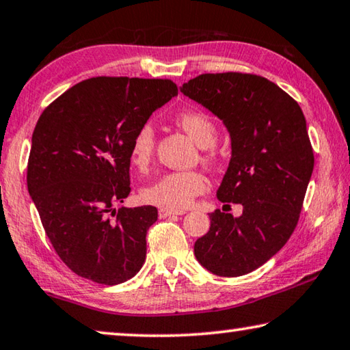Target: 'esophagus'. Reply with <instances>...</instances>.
<instances>
[{
  "label": "esophagus",
  "instance_id": "1",
  "mask_svg": "<svg viewBox=\"0 0 350 350\" xmlns=\"http://www.w3.org/2000/svg\"><path fill=\"white\" fill-rule=\"evenodd\" d=\"M185 211H170V209H159V219H165V217H174V215H183Z\"/></svg>",
  "mask_w": 350,
  "mask_h": 350
}]
</instances>
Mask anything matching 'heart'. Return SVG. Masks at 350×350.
<instances>
[{
    "mask_svg": "<svg viewBox=\"0 0 350 350\" xmlns=\"http://www.w3.org/2000/svg\"><path fill=\"white\" fill-rule=\"evenodd\" d=\"M175 124L189 135L198 147L211 148L217 141V125L208 113L200 110H185L175 116ZM154 150V130L152 124H142L135 131L130 142V161L135 167L144 170L148 167ZM214 153L204 157L206 161H213ZM208 181L198 170L169 172L159 176L152 185L141 191V197L146 203L158 206L163 209L181 211L189 208L198 196L206 191Z\"/></svg>",
    "mask_w": 350,
    "mask_h": 350,
    "instance_id": "obj_1",
    "label": "heart"
}]
</instances>
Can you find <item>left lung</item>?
<instances>
[{
  "label": "left lung",
  "instance_id": "left-lung-1",
  "mask_svg": "<svg viewBox=\"0 0 350 350\" xmlns=\"http://www.w3.org/2000/svg\"><path fill=\"white\" fill-rule=\"evenodd\" d=\"M180 91L223 121L231 159L217 198L240 203V217L209 214L193 245L197 260L223 278L254 271L287 243L313 172L304 113L276 83L256 74H202Z\"/></svg>",
  "mask_w": 350,
  "mask_h": 350
}]
</instances>
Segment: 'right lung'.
Masks as SVG:
<instances>
[{
    "label": "right lung",
    "instance_id": "1",
    "mask_svg": "<svg viewBox=\"0 0 350 350\" xmlns=\"http://www.w3.org/2000/svg\"><path fill=\"white\" fill-rule=\"evenodd\" d=\"M176 94L167 79L93 77L40 116L27 191L55 253L80 278L118 285L144 265L157 208L113 206L130 193L135 131Z\"/></svg>",
    "mask_w": 350,
    "mask_h": 350
}]
</instances>
